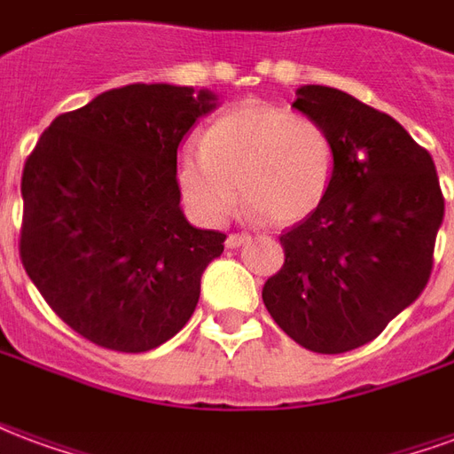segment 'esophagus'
Segmentation results:
<instances>
[{
  "instance_id": "esophagus-1",
  "label": "esophagus",
  "mask_w": 454,
  "mask_h": 454,
  "mask_svg": "<svg viewBox=\"0 0 454 454\" xmlns=\"http://www.w3.org/2000/svg\"><path fill=\"white\" fill-rule=\"evenodd\" d=\"M246 240H247L246 233H228L226 246H228V247H238V246H243Z\"/></svg>"
}]
</instances>
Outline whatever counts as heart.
Returning <instances> with one entry per match:
<instances>
[{
	"label": "heart",
	"instance_id": "heart-1",
	"mask_svg": "<svg viewBox=\"0 0 454 454\" xmlns=\"http://www.w3.org/2000/svg\"><path fill=\"white\" fill-rule=\"evenodd\" d=\"M238 189L250 216L289 226L314 214L335 179L331 133L311 116L270 102H246L214 119L201 148L177 155L182 199L201 221L226 216Z\"/></svg>",
	"mask_w": 454,
	"mask_h": 454
}]
</instances>
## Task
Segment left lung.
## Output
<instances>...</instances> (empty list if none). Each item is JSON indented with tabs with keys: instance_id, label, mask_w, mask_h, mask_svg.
<instances>
[{
	"instance_id": "8db88e82",
	"label": "left lung",
	"mask_w": 454,
	"mask_h": 454,
	"mask_svg": "<svg viewBox=\"0 0 454 454\" xmlns=\"http://www.w3.org/2000/svg\"><path fill=\"white\" fill-rule=\"evenodd\" d=\"M294 106L335 145V179L314 214L282 231L285 265L262 286L275 324L306 350L374 340L426 289L445 214L435 162L399 121L306 84Z\"/></svg>"
}]
</instances>
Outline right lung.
<instances>
[{
  "label": "right lung",
  "instance_id": "obj_1",
  "mask_svg": "<svg viewBox=\"0 0 454 454\" xmlns=\"http://www.w3.org/2000/svg\"><path fill=\"white\" fill-rule=\"evenodd\" d=\"M216 94L126 84L60 114L21 175L19 255L48 306L94 345L158 348L187 324L226 236L179 208L177 148Z\"/></svg>",
  "mask_w": 454,
  "mask_h": 454
}]
</instances>
